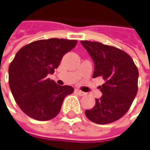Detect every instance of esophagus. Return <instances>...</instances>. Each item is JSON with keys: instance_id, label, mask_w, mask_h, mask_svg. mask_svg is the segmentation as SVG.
Listing matches in <instances>:
<instances>
[{"instance_id": "esophagus-1", "label": "esophagus", "mask_w": 150, "mask_h": 150, "mask_svg": "<svg viewBox=\"0 0 150 150\" xmlns=\"http://www.w3.org/2000/svg\"><path fill=\"white\" fill-rule=\"evenodd\" d=\"M76 92H77L80 96H83V95L85 94L83 91H80V90H78V89H76Z\"/></svg>"}]
</instances>
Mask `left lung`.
<instances>
[{"instance_id":"8db88e82","label":"left lung","mask_w":150,"mask_h":150,"mask_svg":"<svg viewBox=\"0 0 150 150\" xmlns=\"http://www.w3.org/2000/svg\"><path fill=\"white\" fill-rule=\"evenodd\" d=\"M94 61L92 77L101 76L102 96L95 106L85 110L91 122L106 125L120 119L129 110L138 91L139 71L132 59L124 50L98 42L81 41Z\"/></svg>"}]
</instances>
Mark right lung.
Masks as SVG:
<instances>
[{
  "label": "right lung",
  "instance_id": "add662e5",
  "mask_svg": "<svg viewBox=\"0 0 150 150\" xmlns=\"http://www.w3.org/2000/svg\"><path fill=\"white\" fill-rule=\"evenodd\" d=\"M76 43V40H39L17 52L8 67V84L25 115L35 120L48 121L59 113L65 97L74 88L58 85L48 76L54 73L63 56Z\"/></svg>",
  "mask_w": 150,
  "mask_h": 150
}]
</instances>
